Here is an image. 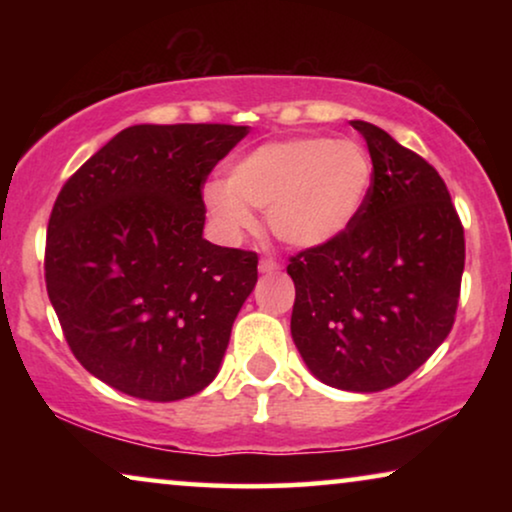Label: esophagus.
<instances>
[{
    "instance_id": "esophagus-1",
    "label": "esophagus",
    "mask_w": 512,
    "mask_h": 512,
    "mask_svg": "<svg viewBox=\"0 0 512 512\" xmlns=\"http://www.w3.org/2000/svg\"><path fill=\"white\" fill-rule=\"evenodd\" d=\"M258 270L263 272V275H272V272L279 270V263L275 258H261V263H258Z\"/></svg>"
}]
</instances>
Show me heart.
<instances>
[{
  "instance_id": "1",
  "label": "heart",
  "mask_w": 512,
  "mask_h": 512,
  "mask_svg": "<svg viewBox=\"0 0 512 512\" xmlns=\"http://www.w3.org/2000/svg\"><path fill=\"white\" fill-rule=\"evenodd\" d=\"M373 188V160L354 139L326 135L265 142L233 160L226 184L209 181L202 202L223 240L240 242L265 212L268 230L296 249L331 244L352 228Z\"/></svg>"
}]
</instances>
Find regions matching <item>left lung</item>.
<instances>
[{
	"label": "left lung",
	"instance_id": "obj_1",
	"mask_svg": "<svg viewBox=\"0 0 512 512\" xmlns=\"http://www.w3.org/2000/svg\"><path fill=\"white\" fill-rule=\"evenodd\" d=\"M373 160L368 202L345 235L300 251L291 335L328 387L373 394L415 373L450 335L464 228L440 174L389 132L352 121Z\"/></svg>",
	"mask_w": 512,
	"mask_h": 512
}]
</instances>
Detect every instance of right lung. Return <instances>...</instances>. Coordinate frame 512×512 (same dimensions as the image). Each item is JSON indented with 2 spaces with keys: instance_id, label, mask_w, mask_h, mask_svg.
<instances>
[{
  "instance_id": "right-lung-1",
  "label": "right lung",
  "mask_w": 512,
  "mask_h": 512,
  "mask_svg": "<svg viewBox=\"0 0 512 512\" xmlns=\"http://www.w3.org/2000/svg\"><path fill=\"white\" fill-rule=\"evenodd\" d=\"M247 132L132 125L62 186L48 221V298L76 359L109 387L170 403L219 373L258 256L202 237V184Z\"/></svg>"
}]
</instances>
